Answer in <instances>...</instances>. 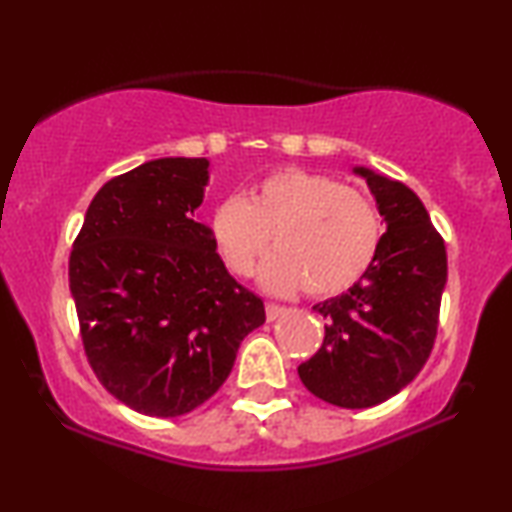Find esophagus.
<instances>
[{
	"mask_svg": "<svg viewBox=\"0 0 512 512\" xmlns=\"http://www.w3.org/2000/svg\"><path fill=\"white\" fill-rule=\"evenodd\" d=\"M284 314H286V307L282 305H275V303L265 305V317H268V321H277L279 317H284Z\"/></svg>",
	"mask_w": 512,
	"mask_h": 512,
	"instance_id": "34e87169",
	"label": "esophagus"
}]
</instances>
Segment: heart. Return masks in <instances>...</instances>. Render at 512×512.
<instances>
[{
	"instance_id": "1",
	"label": "heart",
	"mask_w": 512,
	"mask_h": 512,
	"mask_svg": "<svg viewBox=\"0 0 512 512\" xmlns=\"http://www.w3.org/2000/svg\"><path fill=\"white\" fill-rule=\"evenodd\" d=\"M209 235L235 277H251L275 237L277 254L265 261V291L289 296H340L361 282L382 247V219L361 191L300 167L272 172L247 200L230 195L214 207Z\"/></svg>"
}]
</instances>
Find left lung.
<instances>
[{
  "mask_svg": "<svg viewBox=\"0 0 512 512\" xmlns=\"http://www.w3.org/2000/svg\"><path fill=\"white\" fill-rule=\"evenodd\" d=\"M354 174L366 179L387 233L359 284L314 305L326 319L324 345L300 363L298 375L321 401L361 410L396 396L429 359L447 254L415 191L368 167H354Z\"/></svg>",
  "mask_w": 512,
  "mask_h": 512,
  "instance_id": "left-lung-1",
  "label": "left lung"
}]
</instances>
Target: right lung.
Masks as SVG:
<instances>
[{"instance_id":"right-lung-1","label":"right lung","mask_w":512,"mask_h":512,"mask_svg":"<svg viewBox=\"0 0 512 512\" xmlns=\"http://www.w3.org/2000/svg\"><path fill=\"white\" fill-rule=\"evenodd\" d=\"M207 158H156L107 181L69 256V291L97 380L149 417L212 398L237 349L265 321L263 300L223 265L195 221Z\"/></svg>"}]
</instances>
